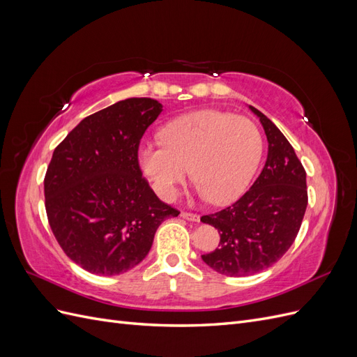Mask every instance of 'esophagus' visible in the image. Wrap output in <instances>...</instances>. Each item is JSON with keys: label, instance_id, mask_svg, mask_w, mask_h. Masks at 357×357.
Wrapping results in <instances>:
<instances>
[{"label": "esophagus", "instance_id": "obj_1", "mask_svg": "<svg viewBox=\"0 0 357 357\" xmlns=\"http://www.w3.org/2000/svg\"><path fill=\"white\" fill-rule=\"evenodd\" d=\"M181 218L188 219L192 222H199V214L197 213H188V211H181Z\"/></svg>", "mask_w": 357, "mask_h": 357}]
</instances>
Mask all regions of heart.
<instances>
[{
    "mask_svg": "<svg viewBox=\"0 0 357 357\" xmlns=\"http://www.w3.org/2000/svg\"><path fill=\"white\" fill-rule=\"evenodd\" d=\"M162 146H143L138 162L162 199L176 198L189 168L201 197L213 204L240 198L262 158V135L250 119L199 110L169 122Z\"/></svg>",
    "mask_w": 357,
    "mask_h": 357,
    "instance_id": "heart-1",
    "label": "heart"
}]
</instances>
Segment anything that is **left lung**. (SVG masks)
I'll list each match as a JSON object with an SVG mask.
<instances>
[{
  "label": "left lung",
  "mask_w": 357,
  "mask_h": 357,
  "mask_svg": "<svg viewBox=\"0 0 357 357\" xmlns=\"http://www.w3.org/2000/svg\"><path fill=\"white\" fill-rule=\"evenodd\" d=\"M268 138L261 174L229 207L202 215L220 234L219 247L202 255L214 271L229 277L261 273L289 250L307 210V172L294 147L269 119L250 105Z\"/></svg>",
  "instance_id": "obj_1"
}]
</instances>
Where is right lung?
Segmentation results:
<instances>
[{"instance_id":"obj_1","label":"right lung","mask_w":357,"mask_h":357,"mask_svg":"<svg viewBox=\"0 0 357 357\" xmlns=\"http://www.w3.org/2000/svg\"><path fill=\"white\" fill-rule=\"evenodd\" d=\"M162 112L152 98H128L96 112L55 149L45 177L53 235L73 262L117 275L147 256L159 225L178 210L162 202L138 164V146Z\"/></svg>"}]
</instances>
